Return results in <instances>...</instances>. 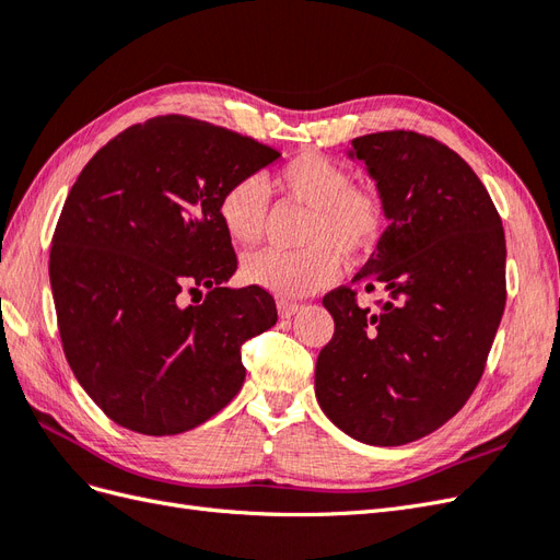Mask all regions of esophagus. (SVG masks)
Listing matches in <instances>:
<instances>
[{"label":"esophagus","instance_id":"34e87169","mask_svg":"<svg viewBox=\"0 0 560 560\" xmlns=\"http://www.w3.org/2000/svg\"><path fill=\"white\" fill-rule=\"evenodd\" d=\"M299 311H301V306H299V303H294V301H284V299L278 301V313H280V317H292V315L299 313Z\"/></svg>","mask_w":560,"mask_h":560}]
</instances>
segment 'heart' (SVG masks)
Instances as JSON below:
<instances>
[{
    "mask_svg": "<svg viewBox=\"0 0 560 560\" xmlns=\"http://www.w3.org/2000/svg\"><path fill=\"white\" fill-rule=\"evenodd\" d=\"M278 189L311 210L301 243L306 249H261L243 259V278L284 299L325 290L338 273V254L366 259L385 233L387 202L378 186L352 184L348 167L317 151H303L280 167ZM219 222L238 245L261 241L268 217V189L257 175L233 179L219 196Z\"/></svg>",
    "mask_w": 560,
    "mask_h": 560,
    "instance_id": "1",
    "label": "heart"
}]
</instances>
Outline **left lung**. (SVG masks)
I'll return each instance as SVG.
<instances>
[{"label":"left lung","mask_w":560,"mask_h":560,"mask_svg":"<svg viewBox=\"0 0 560 560\" xmlns=\"http://www.w3.org/2000/svg\"><path fill=\"white\" fill-rule=\"evenodd\" d=\"M350 156L376 179L389 226L352 284L322 299L334 336L315 395L358 442L401 446L442 428L481 381L506 301L504 231L477 173L434 138L371 132ZM358 289L386 294L378 312Z\"/></svg>","instance_id":"left-lung-1"}]
</instances>
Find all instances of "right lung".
Instances as JSON below:
<instances>
[{
    "instance_id": "add662e5",
    "label": "right lung",
    "mask_w": 560,
    "mask_h": 560,
    "mask_svg": "<svg viewBox=\"0 0 560 560\" xmlns=\"http://www.w3.org/2000/svg\"><path fill=\"white\" fill-rule=\"evenodd\" d=\"M278 156L167 114L116 135L77 177L50 245V290L65 358L116 425L179 434L238 395L241 348L278 311L257 284L224 287L238 259L217 206L233 179ZM200 289L207 299L184 307Z\"/></svg>"
}]
</instances>
